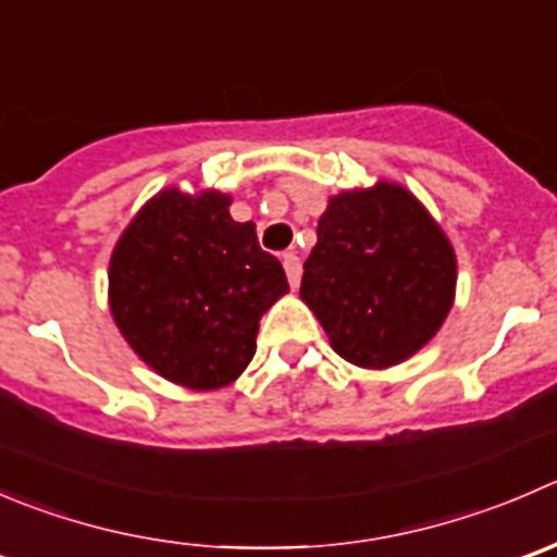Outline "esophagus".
Returning <instances> with one entry per match:
<instances>
[{
	"instance_id": "34e87169",
	"label": "esophagus",
	"mask_w": 557,
	"mask_h": 557,
	"mask_svg": "<svg viewBox=\"0 0 557 557\" xmlns=\"http://www.w3.org/2000/svg\"><path fill=\"white\" fill-rule=\"evenodd\" d=\"M283 267H285V274H288V283L294 285V288H299V280H301V261L296 252H283Z\"/></svg>"
}]
</instances>
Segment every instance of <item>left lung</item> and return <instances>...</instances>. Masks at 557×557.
Returning a JSON list of instances; mask_svg holds the SVG:
<instances>
[{"label":"left lung","instance_id":"left-lung-1","mask_svg":"<svg viewBox=\"0 0 557 557\" xmlns=\"http://www.w3.org/2000/svg\"><path fill=\"white\" fill-rule=\"evenodd\" d=\"M455 283L444 231L408 190L377 182L329 201L299 294L343 359L381 370L438 332Z\"/></svg>","mask_w":557,"mask_h":557}]
</instances>
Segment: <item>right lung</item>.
Returning a JSON list of instances; mask_svg holds the SVG:
<instances>
[{"instance_id":"right-lung-1","label":"right lung","mask_w":557,"mask_h":557,"mask_svg":"<svg viewBox=\"0 0 557 557\" xmlns=\"http://www.w3.org/2000/svg\"><path fill=\"white\" fill-rule=\"evenodd\" d=\"M228 203L223 193L163 190L111 256L113 321L152 370L187 388L239 377L261 315L288 290L283 263Z\"/></svg>"}]
</instances>
